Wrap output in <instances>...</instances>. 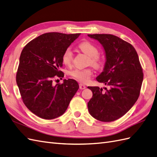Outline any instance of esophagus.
<instances>
[{
  "label": "esophagus",
  "instance_id": "1",
  "mask_svg": "<svg viewBox=\"0 0 157 157\" xmlns=\"http://www.w3.org/2000/svg\"><path fill=\"white\" fill-rule=\"evenodd\" d=\"M79 89L80 90H84V89H86V86L85 85H83V83H79Z\"/></svg>",
  "mask_w": 157,
  "mask_h": 157
}]
</instances>
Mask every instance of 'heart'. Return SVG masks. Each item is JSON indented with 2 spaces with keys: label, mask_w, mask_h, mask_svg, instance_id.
<instances>
[{
  "label": "heart",
  "mask_w": 157,
  "mask_h": 157,
  "mask_svg": "<svg viewBox=\"0 0 157 157\" xmlns=\"http://www.w3.org/2000/svg\"><path fill=\"white\" fill-rule=\"evenodd\" d=\"M79 48L84 54H86L90 57V63L95 67L99 68L102 66V59L98 55L99 50L98 48L90 42H83L80 43L78 46ZM62 62L66 66H70L73 61V53L70 48H67L63 52L62 57ZM69 74L72 78L77 80L78 82L86 83L89 81L90 78L93 74V71L91 68L86 69H75L70 71Z\"/></svg>",
  "instance_id": "obj_1"
}]
</instances>
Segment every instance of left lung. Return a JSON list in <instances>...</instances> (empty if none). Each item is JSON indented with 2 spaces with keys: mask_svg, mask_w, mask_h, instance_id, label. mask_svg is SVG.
Returning a JSON list of instances; mask_svg holds the SVG:
<instances>
[{
  "mask_svg": "<svg viewBox=\"0 0 157 157\" xmlns=\"http://www.w3.org/2000/svg\"><path fill=\"white\" fill-rule=\"evenodd\" d=\"M103 46L106 62L96 79L109 87H87L93 96L87 103L92 117L111 122L121 117L138 99L143 73L137 53L131 44L112 34H88Z\"/></svg>",
  "mask_w": 157,
  "mask_h": 157,
  "instance_id": "obj_1",
  "label": "left lung"
}]
</instances>
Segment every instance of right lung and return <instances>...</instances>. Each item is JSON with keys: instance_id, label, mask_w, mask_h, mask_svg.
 Here are the masks:
<instances>
[{"instance_id": "obj_1", "label": "right lung", "mask_w": 157, "mask_h": 157, "mask_svg": "<svg viewBox=\"0 0 157 157\" xmlns=\"http://www.w3.org/2000/svg\"><path fill=\"white\" fill-rule=\"evenodd\" d=\"M80 34L48 33L31 40L20 56L17 83L25 105L32 113L44 119L63 115L79 89L74 79H64L53 85L54 78H63V52ZM62 79V78H61Z\"/></svg>"}]
</instances>
